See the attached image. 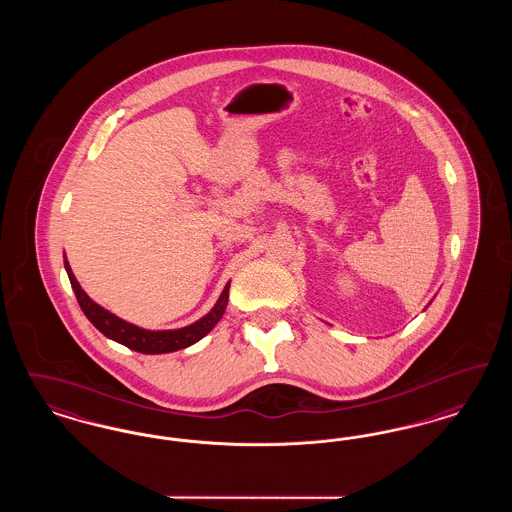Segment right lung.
<instances>
[{
  "label": "right lung",
  "instance_id": "obj_1",
  "mask_svg": "<svg viewBox=\"0 0 512 512\" xmlns=\"http://www.w3.org/2000/svg\"><path fill=\"white\" fill-rule=\"evenodd\" d=\"M65 268L73 286L76 301L80 305V309L84 311V315L88 320L98 328L101 334H105L109 340L119 341L122 345H126L128 349H134L138 353H146V355H159V353H171L178 351L184 347L194 345L195 341L201 340L203 336H207L219 322L226 305H228V290H230V282L224 286V290L220 293L217 305L205 315L199 318L194 324L186 326V328H178V330H144L138 328L130 322H124L122 318L115 317L113 313L105 311L103 307H99L98 303H94L86 292L80 288V284L74 278L73 270L69 267V261L65 259Z\"/></svg>",
  "mask_w": 512,
  "mask_h": 512
}]
</instances>
